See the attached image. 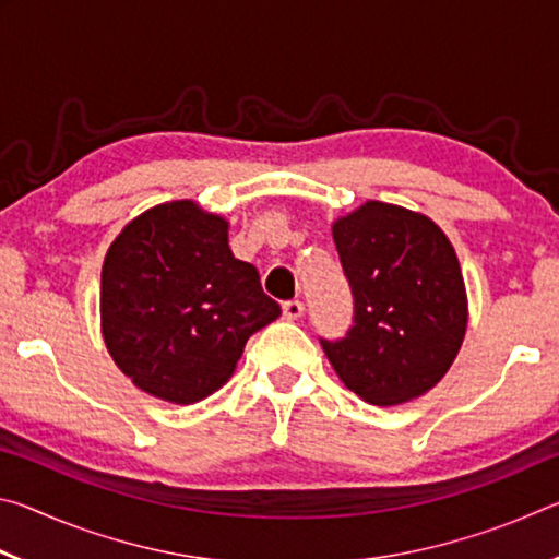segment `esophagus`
Segmentation results:
<instances>
[{
  "instance_id": "obj_1",
  "label": "esophagus",
  "mask_w": 559,
  "mask_h": 559,
  "mask_svg": "<svg viewBox=\"0 0 559 559\" xmlns=\"http://www.w3.org/2000/svg\"><path fill=\"white\" fill-rule=\"evenodd\" d=\"M306 313V306H302L300 300H286L283 302V318L286 320H298Z\"/></svg>"
}]
</instances>
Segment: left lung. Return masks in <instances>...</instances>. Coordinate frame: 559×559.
Here are the masks:
<instances>
[{"label": "left lung", "mask_w": 559, "mask_h": 559, "mask_svg": "<svg viewBox=\"0 0 559 559\" xmlns=\"http://www.w3.org/2000/svg\"><path fill=\"white\" fill-rule=\"evenodd\" d=\"M355 325L320 340L349 392L377 406L427 394L466 337L468 298L449 236L427 214L370 200L333 222Z\"/></svg>", "instance_id": "8db88e82"}]
</instances>
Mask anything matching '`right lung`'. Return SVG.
<instances>
[{"instance_id": "1", "label": "right lung", "mask_w": 559, "mask_h": 559, "mask_svg": "<svg viewBox=\"0 0 559 559\" xmlns=\"http://www.w3.org/2000/svg\"><path fill=\"white\" fill-rule=\"evenodd\" d=\"M281 306L259 271L234 259L229 222L192 200L157 204L122 226L100 271V330L138 390L194 404L229 382Z\"/></svg>"}]
</instances>
